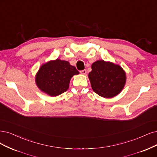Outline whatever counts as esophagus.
Segmentation results:
<instances>
[{
  "instance_id": "esophagus-1",
  "label": "esophagus",
  "mask_w": 157,
  "mask_h": 157,
  "mask_svg": "<svg viewBox=\"0 0 157 157\" xmlns=\"http://www.w3.org/2000/svg\"><path fill=\"white\" fill-rule=\"evenodd\" d=\"M80 73L82 74H83V75H86V70L84 69V70H83V71H81Z\"/></svg>"
}]
</instances>
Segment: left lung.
<instances>
[{"label": "left lung", "mask_w": 157, "mask_h": 157, "mask_svg": "<svg viewBox=\"0 0 157 157\" xmlns=\"http://www.w3.org/2000/svg\"><path fill=\"white\" fill-rule=\"evenodd\" d=\"M89 78L93 90L105 98L118 95L124 89L126 82L125 72L122 68L103 60L92 63Z\"/></svg>", "instance_id": "8db88e82"}]
</instances>
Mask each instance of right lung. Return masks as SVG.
I'll use <instances>...</instances> for the list:
<instances>
[{
  "instance_id": "obj_1",
  "label": "right lung",
  "mask_w": 157,
  "mask_h": 157,
  "mask_svg": "<svg viewBox=\"0 0 157 157\" xmlns=\"http://www.w3.org/2000/svg\"><path fill=\"white\" fill-rule=\"evenodd\" d=\"M79 72L67 61L57 59L50 61L40 67L36 75L39 89L50 96H57L67 91L74 75Z\"/></svg>"
}]
</instances>
